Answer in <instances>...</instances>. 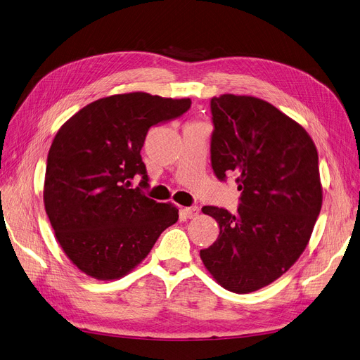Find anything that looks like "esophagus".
<instances>
[{
  "instance_id": "obj_1",
  "label": "esophagus",
  "mask_w": 360,
  "mask_h": 360,
  "mask_svg": "<svg viewBox=\"0 0 360 360\" xmlns=\"http://www.w3.org/2000/svg\"><path fill=\"white\" fill-rule=\"evenodd\" d=\"M183 211H184V214H186L187 218H195V217H198L199 212H200V210H199L198 207H189V208H184Z\"/></svg>"
}]
</instances>
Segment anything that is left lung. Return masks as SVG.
Listing matches in <instances>:
<instances>
[{"instance_id":"8db88e82","label":"left lung","mask_w":360,"mask_h":360,"mask_svg":"<svg viewBox=\"0 0 360 360\" xmlns=\"http://www.w3.org/2000/svg\"><path fill=\"white\" fill-rule=\"evenodd\" d=\"M211 114L214 174L236 176L240 203L234 214L202 208L219 236L200 259L222 287L243 295L281 277L309 242L322 205L318 152L300 124L262 99L221 95Z\"/></svg>"}]
</instances>
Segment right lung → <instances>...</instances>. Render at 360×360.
I'll use <instances>...</instances> for the list:
<instances>
[{
  "mask_svg": "<svg viewBox=\"0 0 360 360\" xmlns=\"http://www.w3.org/2000/svg\"><path fill=\"white\" fill-rule=\"evenodd\" d=\"M192 101L145 92L112 95L82 108L58 130L46 160L44 203L70 261L96 280L141 264L179 210L143 189L141 150L150 127L183 115ZM141 176L139 188L131 180Z\"/></svg>",
  "mask_w": 360,
  "mask_h": 360,
  "instance_id": "1",
  "label": "right lung"
}]
</instances>
